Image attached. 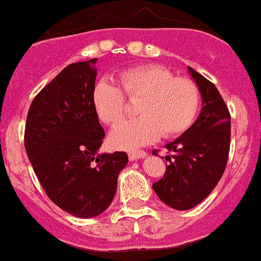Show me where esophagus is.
Returning a JSON list of instances; mask_svg holds the SVG:
<instances>
[{
	"instance_id": "obj_1",
	"label": "esophagus",
	"mask_w": 261,
	"mask_h": 261,
	"mask_svg": "<svg viewBox=\"0 0 261 261\" xmlns=\"http://www.w3.org/2000/svg\"><path fill=\"white\" fill-rule=\"evenodd\" d=\"M128 155L130 161H136V159L144 158V156L146 155V153H145L144 150H136V151H129Z\"/></svg>"
}]
</instances>
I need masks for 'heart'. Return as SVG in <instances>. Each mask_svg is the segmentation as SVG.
<instances>
[{
	"instance_id": "1",
	"label": "heart",
	"mask_w": 261,
	"mask_h": 261,
	"mask_svg": "<svg viewBox=\"0 0 261 261\" xmlns=\"http://www.w3.org/2000/svg\"><path fill=\"white\" fill-rule=\"evenodd\" d=\"M120 87L98 81L93 89L94 110L100 121L111 126L126 115V100L138 102V119L129 120L111 132L110 141L117 149H135L154 141L159 135L175 138L195 121L201 102L199 86L186 77H175L161 65L136 66L120 73Z\"/></svg>"
}]
</instances>
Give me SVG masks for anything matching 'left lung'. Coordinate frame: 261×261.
<instances>
[{
  "label": "left lung",
  "instance_id": "1",
  "mask_svg": "<svg viewBox=\"0 0 261 261\" xmlns=\"http://www.w3.org/2000/svg\"><path fill=\"white\" fill-rule=\"evenodd\" d=\"M202 98V110L187 132L166 145L165 176L154 192L170 208L188 211L209 196L225 172L230 150V112L217 87L188 66ZM158 150H153L158 155Z\"/></svg>",
  "mask_w": 261,
  "mask_h": 261
}]
</instances>
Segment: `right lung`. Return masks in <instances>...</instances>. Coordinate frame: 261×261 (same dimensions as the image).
Instances as JSON below:
<instances>
[{
  "label": "right lung",
  "instance_id": "add662e5",
  "mask_svg": "<svg viewBox=\"0 0 261 261\" xmlns=\"http://www.w3.org/2000/svg\"><path fill=\"white\" fill-rule=\"evenodd\" d=\"M98 59L62 69L34 98L27 114L24 147L47 196L81 218L110 206L125 151L98 154L106 133L94 110Z\"/></svg>",
  "mask_w": 261,
  "mask_h": 261
}]
</instances>
